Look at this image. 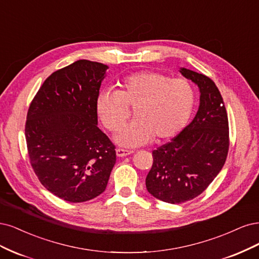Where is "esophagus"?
<instances>
[{"label":"esophagus","instance_id":"34e87169","mask_svg":"<svg viewBox=\"0 0 259 259\" xmlns=\"http://www.w3.org/2000/svg\"><path fill=\"white\" fill-rule=\"evenodd\" d=\"M132 153H133V151H129V149H124V148H117V149H116V155H117L118 157H124V156L130 155Z\"/></svg>","mask_w":259,"mask_h":259}]
</instances>
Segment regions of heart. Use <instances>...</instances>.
I'll list each match as a JSON object with an SVG mask.
<instances>
[{"mask_svg": "<svg viewBox=\"0 0 259 259\" xmlns=\"http://www.w3.org/2000/svg\"><path fill=\"white\" fill-rule=\"evenodd\" d=\"M195 93L184 78H170L157 72H140L123 78L118 91H102L96 110L103 126L118 131L135 108L136 120L123 127L116 141L123 146H139L177 136L187 123Z\"/></svg>", "mask_w": 259, "mask_h": 259, "instance_id": "obj_1", "label": "heart"}]
</instances>
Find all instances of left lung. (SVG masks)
Masks as SVG:
<instances>
[{"mask_svg":"<svg viewBox=\"0 0 259 259\" xmlns=\"http://www.w3.org/2000/svg\"><path fill=\"white\" fill-rule=\"evenodd\" d=\"M200 89L194 120L170 142L153 151L145 184L161 201L179 204L201 195L220 173L229 149L226 107L215 82L203 74L181 69Z\"/></svg>","mask_w":259,"mask_h":259,"instance_id":"left-lung-1","label":"left lung"}]
</instances>
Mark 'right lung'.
Returning <instances> with one entry per match:
<instances>
[{"label":"right lung","instance_id":"1","mask_svg":"<svg viewBox=\"0 0 259 259\" xmlns=\"http://www.w3.org/2000/svg\"><path fill=\"white\" fill-rule=\"evenodd\" d=\"M106 70L100 62L75 61L48 76L29 106L24 132L32 169L68 202L101 195L116 162L115 145L97 126Z\"/></svg>","mask_w":259,"mask_h":259}]
</instances>
